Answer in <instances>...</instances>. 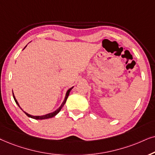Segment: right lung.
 <instances>
[{"label": "right lung", "instance_id": "add662e5", "mask_svg": "<svg viewBox=\"0 0 155 155\" xmlns=\"http://www.w3.org/2000/svg\"><path fill=\"white\" fill-rule=\"evenodd\" d=\"M25 47H26V46H25ZM72 88H73V87L71 88H69V89L67 91V94H66V96H65V98H64V101H63L62 104L61 105V106L59 107V108L58 109H57V110H56L55 111H54L53 113H49V114H47V115H42V116H33V115H31L28 114V113H25V112H24V113H25V114H26L27 115H28V117H32V118H33V119H36V120L47 119V118H50V117H54V116H55V115H56L57 114V113H58L59 112V111L61 110V109L62 108V107L64 106V105L65 104L66 101H67V98H68V96H69V93H70V91H71V90L72 89ZM13 98H14V100H15V101L16 104H18V106L20 107L19 104H18V101H17V100H16L15 98V96H14V95H13Z\"/></svg>", "mask_w": 155, "mask_h": 155}]
</instances>
